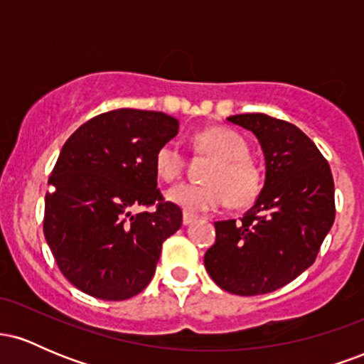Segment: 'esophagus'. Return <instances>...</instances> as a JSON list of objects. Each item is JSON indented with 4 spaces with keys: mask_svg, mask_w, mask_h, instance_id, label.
I'll return each mask as SVG.
<instances>
[{
    "mask_svg": "<svg viewBox=\"0 0 364 364\" xmlns=\"http://www.w3.org/2000/svg\"><path fill=\"white\" fill-rule=\"evenodd\" d=\"M195 220H196V217H195V215H191V214H186V212H185V214H183V224H185V225H190V224H193Z\"/></svg>",
    "mask_w": 364,
    "mask_h": 364,
    "instance_id": "esophagus-1",
    "label": "esophagus"
}]
</instances>
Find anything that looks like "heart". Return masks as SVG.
<instances>
[{
  "label": "heart",
  "instance_id": "heart-1",
  "mask_svg": "<svg viewBox=\"0 0 364 364\" xmlns=\"http://www.w3.org/2000/svg\"><path fill=\"white\" fill-rule=\"evenodd\" d=\"M196 149L214 159L205 174V185L179 183L169 188L166 198L186 214H205L217 210L225 202L243 207L257 198L260 190V173L250 161V147L240 133L229 128L212 127L195 139ZM157 176L174 181L185 168V154L176 141L161 145L154 159Z\"/></svg>",
  "mask_w": 364,
  "mask_h": 364
}]
</instances>
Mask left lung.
Returning <instances> with one entry per match:
<instances>
[{
	"mask_svg": "<svg viewBox=\"0 0 364 364\" xmlns=\"http://www.w3.org/2000/svg\"><path fill=\"white\" fill-rule=\"evenodd\" d=\"M225 119L257 136L265 181L241 220L215 223V243L203 263L224 291L267 294L315 262L336 219L332 173L316 145L294 124L262 112Z\"/></svg>",
	"mask_w": 364,
	"mask_h": 364,
	"instance_id": "8db88e82",
	"label": "left lung"
}]
</instances>
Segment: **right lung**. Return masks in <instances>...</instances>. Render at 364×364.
I'll use <instances>...</instances> for the list:
<instances>
[{
    "mask_svg": "<svg viewBox=\"0 0 364 364\" xmlns=\"http://www.w3.org/2000/svg\"><path fill=\"white\" fill-rule=\"evenodd\" d=\"M179 121L157 111L116 109L82 124L63 145L46 195L44 236L75 287L106 301L133 298L152 281L181 208L162 202L154 159ZM154 213L131 208L153 205Z\"/></svg>",
    "mask_w": 364,
    "mask_h": 364,
    "instance_id": "1",
    "label": "right lung"
}]
</instances>
